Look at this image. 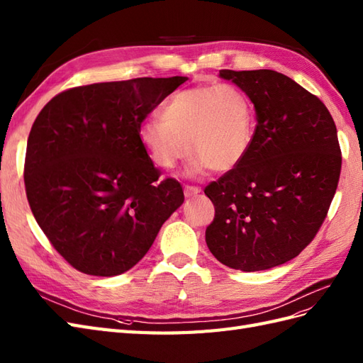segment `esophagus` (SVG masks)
Returning a JSON list of instances; mask_svg holds the SVG:
<instances>
[{"instance_id": "esophagus-1", "label": "esophagus", "mask_w": 363, "mask_h": 363, "mask_svg": "<svg viewBox=\"0 0 363 363\" xmlns=\"http://www.w3.org/2000/svg\"><path fill=\"white\" fill-rule=\"evenodd\" d=\"M200 188L199 186H191V184H186L184 186V195L186 197H194V195H197V194H200Z\"/></svg>"}]
</instances>
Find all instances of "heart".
Instances as JSON below:
<instances>
[{"mask_svg":"<svg viewBox=\"0 0 363 363\" xmlns=\"http://www.w3.org/2000/svg\"><path fill=\"white\" fill-rule=\"evenodd\" d=\"M253 139V105L233 84L183 88L142 122L139 140L152 163L169 171L192 152L191 174L226 172L246 157Z\"/></svg>","mask_w":363,"mask_h":363,"instance_id":"b5f03b06","label":"heart"}]
</instances>
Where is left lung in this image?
I'll return each instance as SVG.
<instances>
[{"mask_svg":"<svg viewBox=\"0 0 363 363\" xmlns=\"http://www.w3.org/2000/svg\"><path fill=\"white\" fill-rule=\"evenodd\" d=\"M249 96L257 126L246 157L204 188L215 206L206 244L224 266L258 272L316 237L335 197L342 154L319 97L273 70H220Z\"/></svg>","mask_w":363,"mask_h":363,"instance_id":"left-lung-1","label":"left lung"}]
</instances>
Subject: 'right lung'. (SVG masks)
<instances>
[{"instance_id":"1","label":"right lung","mask_w":363,"mask_h":363,"mask_svg":"<svg viewBox=\"0 0 363 363\" xmlns=\"http://www.w3.org/2000/svg\"><path fill=\"white\" fill-rule=\"evenodd\" d=\"M184 76L68 88L35 119L27 140L28 204L55 250L85 275L114 277L150 250L182 206L139 140L148 114Z\"/></svg>"}]
</instances>
